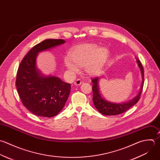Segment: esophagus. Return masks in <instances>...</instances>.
Wrapping results in <instances>:
<instances>
[{
  "label": "esophagus",
  "mask_w": 160,
  "mask_h": 160,
  "mask_svg": "<svg viewBox=\"0 0 160 160\" xmlns=\"http://www.w3.org/2000/svg\"><path fill=\"white\" fill-rule=\"evenodd\" d=\"M82 84V81L80 80V79H77L74 82V85L75 86H78V85H80Z\"/></svg>",
  "instance_id": "obj_1"
}]
</instances>
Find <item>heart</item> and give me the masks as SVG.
<instances>
[{
    "mask_svg": "<svg viewBox=\"0 0 160 160\" xmlns=\"http://www.w3.org/2000/svg\"><path fill=\"white\" fill-rule=\"evenodd\" d=\"M108 53L109 51L106 47L100 48L95 43L85 44L72 50L69 58H65L64 65L72 74L78 72V67L85 66L86 72L95 76L102 70Z\"/></svg>",
    "mask_w": 160,
    "mask_h": 160,
    "instance_id": "obj_1",
    "label": "heart"
}]
</instances>
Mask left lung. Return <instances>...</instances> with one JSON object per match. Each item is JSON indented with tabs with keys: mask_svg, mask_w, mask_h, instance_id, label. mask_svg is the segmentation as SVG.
Returning <instances> with one entry per match:
<instances>
[{
	"mask_svg": "<svg viewBox=\"0 0 160 160\" xmlns=\"http://www.w3.org/2000/svg\"><path fill=\"white\" fill-rule=\"evenodd\" d=\"M138 63V67L140 70L142 77V83L138 94L132 99L128 100L127 102L116 103L110 102L107 100L102 97L100 92L99 89V80L98 77H95L92 80L93 83L92 90H93V102L95 108L97 110L102 114L105 115H117L121 113H123L130 109L132 107L135 105L139 100L142 92V89L144 83V71L143 66L139 60H137Z\"/></svg>",
	"mask_w": 160,
	"mask_h": 160,
	"instance_id": "8db88e82",
	"label": "left lung"
}]
</instances>
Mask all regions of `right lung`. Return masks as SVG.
<instances>
[{"label":"right lung","mask_w":160,"mask_h":160,"mask_svg":"<svg viewBox=\"0 0 160 160\" xmlns=\"http://www.w3.org/2000/svg\"><path fill=\"white\" fill-rule=\"evenodd\" d=\"M65 43L62 39H47L35 45L22 60L15 85L23 105L33 114L50 118L64 107L71 86L53 75H44L37 67L38 54Z\"/></svg>","instance_id":"right-lung-1"}]
</instances>
